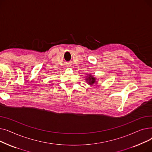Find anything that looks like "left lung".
Wrapping results in <instances>:
<instances>
[{
  "mask_svg": "<svg viewBox=\"0 0 152 152\" xmlns=\"http://www.w3.org/2000/svg\"><path fill=\"white\" fill-rule=\"evenodd\" d=\"M87 80H88V81H89V82H88L89 84H90L91 85H92V84H94L95 82V79L93 76H91V75L89 76V77L88 79H87Z\"/></svg>",
  "mask_w": 152,
  "mask_h": 152,
  "instance_id": "left-lung-1",
  "label": "left lung"
}]
</instances>
